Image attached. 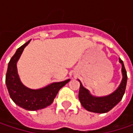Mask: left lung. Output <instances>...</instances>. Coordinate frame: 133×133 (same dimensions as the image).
<instances>
[{
    "label": "left lung",
    "mask_w": 133,
    "mask_h": 133,
    "mask_svg": "<svg viewBox=\"0 0 133 133\" xmlns=\"http://www.w3.org/2000/svg\"><path fill=\"white\" fill-rule=\"evenodd\" d=\"M122 65V78L119 87L111 94L105 96H95L85 89L80 80V89L78 92V98L82 105L87 110L95 113H105L110 111L122 100L125 91L127 83V73L124 66L123 62L119 59Z\"/></svg>",
    "instance_id": "1"
}]
</instances>
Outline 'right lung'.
<instances>
[{
    "label": "right lung",
    "mask_w": 133,
    "mask_h": 133,
    "mask_svg": "<svg viewBox=\"0 0 133 133\" xmlns=\"http://www.w3.org/2000/svg\"><path fill=\"white\" fill-rule=\"evenodd\" d=\"M30 41L31 40L17 48L11 58L8 66L5 83L11 98L17 105L28 111H36L50 105L58 91L66 85L70 79L59 82H53L38 89H32L25 86L21 82L18 75L17 63L24 48Z\"/></svg>",
    "instance_id": "right-lung-1"
}]
</instances>
